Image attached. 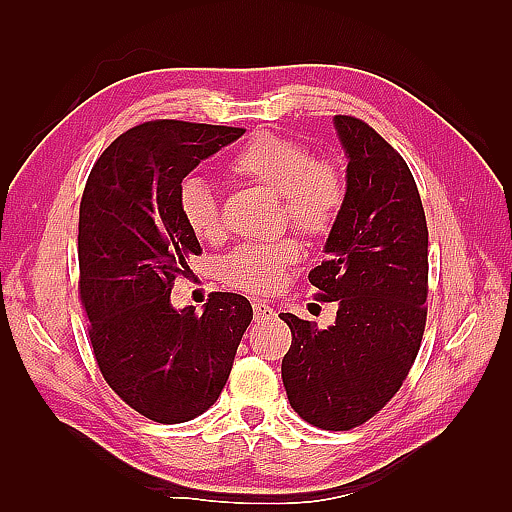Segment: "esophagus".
Listing matches in <instances>:
<instances>
[{
    "label": "esophagus",
    "instance_id": "34e87169",
    "mask_svg": "<svg viewBox=\"0 0 512 512\" xmlns=\"http://www.w3.org/2000/svg\"><path fill=\"white\" fill-rule=\"evenodd\" d=\"M253 317H255V321H257V323L270 321V319L275 317V310L270 308L266 301H253Z\"/></svg>",
    "mask_w": 512,
    "mask_h": 512
}]
</instances>
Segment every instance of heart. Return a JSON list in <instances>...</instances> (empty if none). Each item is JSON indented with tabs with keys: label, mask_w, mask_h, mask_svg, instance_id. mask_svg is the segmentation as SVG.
I'll use <instances>...</instances> for the list:
<instances>
[{
	"label": "heart",
	"mask_w": 512,
	"mask_h": 512,
	"mask_svg": "<svg viewBox=\"0 0 512 512\" xmlns=\"http://www.w3.org/2000/svg\"><path fill=\"white\" fill-rule=\"evenodd\" d=\"M228 171L257 187L281 195V213L295 231L321 237L332 231L345 202V182L330 160H314L310 149L277 134H255L228 160ZM180 213L191 231L206 242L222 237V215L215 191L202 178L182 182ZM299 259V244L284 237L277 242L242 244L220 262V277L231 288L268 295Z\"/></svg>",
	"instance_id": "1"
}]
</instances>
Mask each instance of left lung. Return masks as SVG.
<instances>
[{"label":"left lung","mask_w":512,"mask_h":512,"mask_svg":"<svg viewBox=\"0 0 512 512\" xmlns=\"http://www.w3.org/2000/svg\"><path fill=\"white\" fill-rule=\"evenodd\" d=\"M347 158L339 220L310 270L336 321L281 312L292 345L281 361L290 407L325 431H347L383 409L416 361L427 323L429 231L407 162L354 116H334Z\"/></svg>","instance_id":"8db88e82"}]
</instances>
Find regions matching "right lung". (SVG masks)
<instances>
[{"label": "right lung", "mask_w": 512, "mask_h": 512, "mask_svg": "<svg viewBox=\"0 0 512 512\" xmlns=\"http://www.w3.org/2000/svg\"><path fill=\"white\" fill-rule=\"evenodd\" d=\"M242 134L184 121L136 125L85 184L79 290L94 358L121 400L154 422H187L213 405L253 319L235 292H213L202 314L171 306L173 279L202 253L180 213L182 180Z\"/></svg>", "instance_id": "obj_1"}]
</instances>
